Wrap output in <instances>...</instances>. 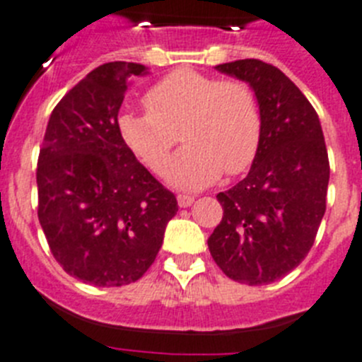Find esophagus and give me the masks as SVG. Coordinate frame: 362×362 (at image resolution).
<instances>
[{"label":"esophagus","instance_id":"34e87169","mask_svg":"<svg viewBox=\"0 0 362 362\" xmlns=\"http://www.w3.org/2000/svg\"><path fill=\"white\" fill-rule=\"evenodd\" d=\"M177 200L180 207H189L194 202V197H191V194H178Z\"/></svg>","mask_w":362,"mask_h":362}]
</instances>
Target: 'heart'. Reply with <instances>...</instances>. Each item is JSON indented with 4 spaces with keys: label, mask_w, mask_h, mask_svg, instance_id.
I'll return each instance as SVG.
<instances>
[{
    "label": "heart",
    "mask_w": 362,
    "mask_h": 362,
    "mask_svg": "<svg viewBox=\"0 0 362 362\" xmlns=\"http://www.w3.org/2000/svg\"><path fill=\"white\" fill-rule=\"evenodd\" d=\"M148 112H124L120 139L153 173H162L178 142L187 146L171 160L165 178L180 189H202L221 177L245 171L258 155L263 120L249 84L220 81L180 68L146 93Z\"/></svg>",
    "instance_id": "b5f03b06"
}]
</instances>
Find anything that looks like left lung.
I'll return each instance as SVG.
<instances>
[{
	"label": "left lung",
	"mask_w": 362,
	"mask_h": 362,
	"mask_svg": "<svg viewBox=\"0 0 362 362\" xmlns=\"http://www.w3.org/2000/svg\"><path fill=\"white\" fill-rule=\"evenodd\" d=\"M216 70L252 88L263 132L249 175L216 194L223 216L207 245L230 279L267 285L296 269L314 245L330 178L323 129L307 97L272 64L240 59Z\"/></svg>",
	"instance_id": "8db88e82"
}]
</instances>
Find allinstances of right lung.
<instances>
[{
	"label": "right lung",
	"mask_w": 362,
	"mask_h": 362,
	"mask_svg": "<svg viewBox=\"0 0 362 362\" xmlns=\"http://www.w3.org/2000/svg\"><path fill=\"white\" fill-rule=\"evenodd\" d=\"M146 74L126 61L90 71L54 108L39 151V223L57 263L90 285L142 278L178 211L117 128L129 81Z\"/></svg>",
	"instance_id": "1"
}]
</instances>
